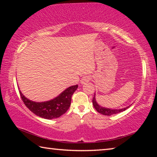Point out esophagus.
Segmentation results:
<instances>
[{
	"instance_id": "obj_1",
	"label": "esophagus",
	"mask_w": 157,
	"mask_h": 157,
	"mask_svg": "<svg viewBox=\"0 0 157 157\" xmlns=\"http://www.w3.org/2000/svg\"><path fill=\"white\" fill-rule=\"evenodd\" d=\"M90 79H91V77H90L89 75L84 76V77H82V78L81 79L80 82H81V84H83L86 83V82H89Z\"/></svg>"
}]
</instances>
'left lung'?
<instances>
[{
  "label": "left lung",
  "instance_id": "obj_1",
  "mask_svg": "<svg viewBox=\"0 0 157 157\" xmlns=\"http://www.w3.org/2000/svg\"><path fill=\"white\" fill-rule=\"evenodd\" d=\"M92 102H93V105H94V107L95 109V110H96L98 112H99L100 113L102 114V115H105V116H111V115H113V114L121 113V112H122V111H124V110H126L127 108H129V107H127L126 108L120 109H111L102 107L101 106L98 105L96 102V101H95V95H94V98H93Z\"/></svg>",
  "mask_w": 157,
  "mask_h": 157
}]
</instances>
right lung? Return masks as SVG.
<instances>
[{"instance_id": "right-lung-1", "label": "right lung", "mask_w": 157, "mask_h": 157, "mask_svg": "<svg viewBox=\"0 0 157 157\" xmlns=\"http://www.w3.org/2000/svg\"><path fill=\"white\" fill-rule=\"evenodd\" d=\"M78 85L70 86L54 99L43 102H36L26 98L19 91L23 103L35 115L45 119L59 118L64 114L71 106V97L78 89Z\"/></svg>"}]
</instances>
